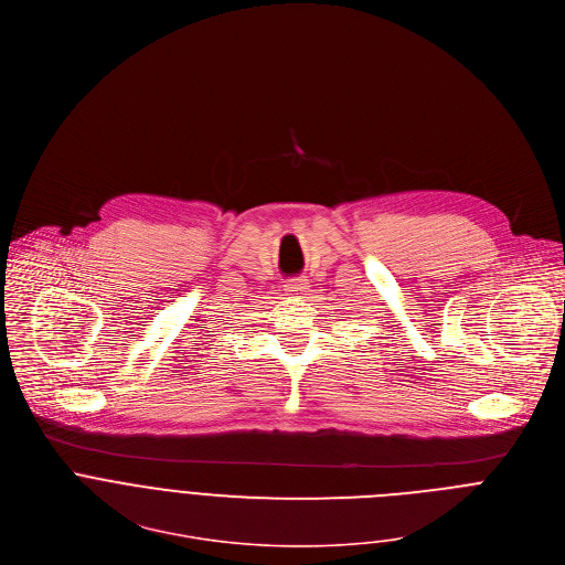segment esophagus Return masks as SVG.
<instances>
[{
	"instance_id": "34e87169",
	"label": "esophagus",
	"mask_w": 565,
	"mask_h": 565,
	"mask_svg": "<svg viewBox=\"0 0 565 565\" xmlns=\"http://www.w3.org/2000/svg\"><path fill=\"white\" fill-rule=\"evenodd\" d=\"M284 290H286L290 297H301L303 292H308V281H306V279H292V281L286 284Z\"/></svg>"
}]
</instances>
